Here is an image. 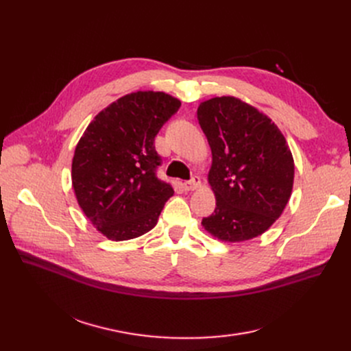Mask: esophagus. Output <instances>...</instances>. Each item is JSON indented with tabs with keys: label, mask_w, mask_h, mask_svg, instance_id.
<instances>
[{
	"label": "esophagus",
	"mask_w": 351,
	"mask_h": 351,
	"mask_svg": "<svg viewBox=\"0 0 351 351\" xmlns=\"http://www.w3.org/2000/svg\"><path fill=\"white\" fill-rule=\"evenodd\" d=\"M199 186H202V180H199L198 176H194L190 181H186V182H184V189H186L187 191H194V190H197Z\"/></svg>",
	"instance_id": "obj_1"
}]
</instances>
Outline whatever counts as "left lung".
Here are the masks:
<instances>
[{
    "label": "left lung",
    "instance_id": "obj_1",
    "mask_svg": "<svg viewBox=\"0 0 351 351\" xmlns=\"http://www.w3.org/2000/svg\"><path fill=\"white\" fill-rule=\"evenodd\" d=\"M197 119L211 148L215 195V210L202 226L227 243L261 236L291 197L294 160L285 136L265 114L231 95L203 101Z\"/></svg>",
    "mask_w": 351,
    "mask_h": 351
}]
</instances>
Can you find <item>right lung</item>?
Instances as JSON below:
<instances>
[{
	"mask_svg": "<svg viewBox=\"0 0 351 351\" xmlns=\"http://www.w3.org/2000/svg\"><path fill=\"white\" fill-rule=\"evenodd\" d=\"M181 101L162 91L127 94L99 111L80 138L71 164L78 206L112 241L156 227L174 190L157 178L154 138Z\"/></svg>",
	"mask_w": 351,
	"mask_h": 351,
	"instance_id": "1",
	"label": "right lung"
}]
</instances>
